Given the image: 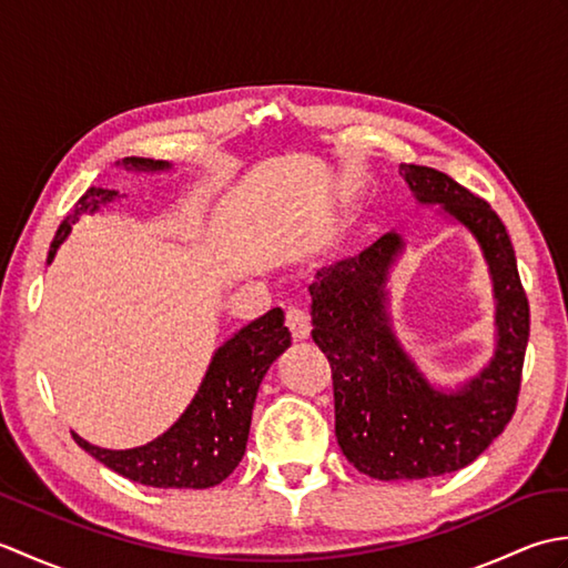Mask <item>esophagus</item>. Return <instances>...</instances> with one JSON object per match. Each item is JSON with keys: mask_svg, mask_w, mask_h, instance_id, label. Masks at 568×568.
Masks as SVG:
<instances>
[{"mask_svg": "<svg viewBox=\"0 0 568 568\" xmlns=\"http://www.w3.org/2000/svg\"><path fill=\"white\" fill-rule=\"evenodd\" d=\"M285 322H287V327H291V332H293L297 342L307 339V336H310V315H307L305 307H300V305L287 307Z\"/></svg>", "mask_w": 568, "mask_h": 568, "instance_id": "esophagus-1", "label": "esophagus"}]
</instances>
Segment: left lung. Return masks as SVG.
<instances>
[{
    "label": "left lung",
    "mask_w": 568,
    "mask_h": 568,
    "mask_svg": "<svg viewBox=\"0 0 568 568\" xmlns=\"http://www.w3.org/2000/svg\"><path fill=\"white\" fill-rule=\"evenodd\" d=\"M419 204L442 207L476 239L496 305V352L454 388L434 385L393 327L388 281L405 236L383 234L358 256L317 271L310 285L312 339L329 358L334 429L348 464L378 480L434 478L468 466L513 419L529 305L513 241L490 204L427 165H400Z\"/></svg>",
    "instance_id": "8db88e82"
}]
</instances>
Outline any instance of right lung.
Listing matches in <instances>:
<instances>
[{
    "label": "right lung",
    "instance_id": "right-lung-1",
    "mask_svg": "<svg viewBox=\"0 0 568 568\" xmlns=\"http://www.w3.org/2000/svg\"><path fill=\"white\" fill-rule=\"evenodd\" d=\"M116 165L136 173L171 171L168 161L136 159V155ZM116 197V190L104 187H90L84 192L75 204V212L60 224L48 251V263H53L60 244L68 239L80 214H94L102 204H110ZM287 346H291V332L285 327V315L281 307H273L216 348L192 403L161 437L134 449H102L75 432H72V439L100 464L134 484L151 488H212L222 484L244 456L261 381Z\"/></svg>",
    "mask_w": 568,
    "mask_h": 568
}]
</instances>
